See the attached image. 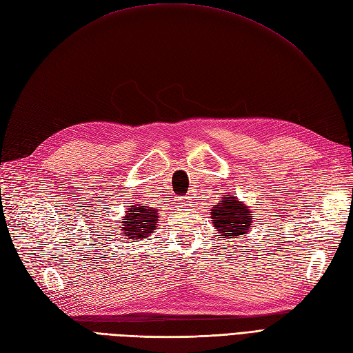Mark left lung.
Listing matches in <instances>:
<instances>
[{
	"label": "left lung",
	"instance_id": "obj_1",
	"mask_svg": "<svg viewBox=\"0 0 353 353\" xmlns=\"http://www.w3.org/2000/svg\"><path fill=\"white\" fill-rule=\"evenodd\" d=\"M210 215L216 232L225 237L247 234L251 230L254 219L252 212L237 200L236 194L224 196L223 201L216 203L215 208H212Z\"/></svg>",
	"mask_w": 353,
	"mask_h": 353
}]
</instances>
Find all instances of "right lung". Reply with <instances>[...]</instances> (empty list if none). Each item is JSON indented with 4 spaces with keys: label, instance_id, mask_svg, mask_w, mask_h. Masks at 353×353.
I'll list each match as a JSON object with an SVG mask.
<instances>
[{
    "label": "right lung",
    "instance_id": "1",
    "mask_svg": "<svg viewBox=\"0 0 353 353\" xmlns=\"http://www.w3.org/2000/svg\"><path fill=\"white\" fill-rule=\"evenodd\" d=\"M126 221H123V236L130 242L138 239H147L149 234L158 225V210L150 209L145 204H132L128 214L125 215Z\"/></svg>",
    "mask_w": 353,
    "mask_h": 353
}]
</instances>
